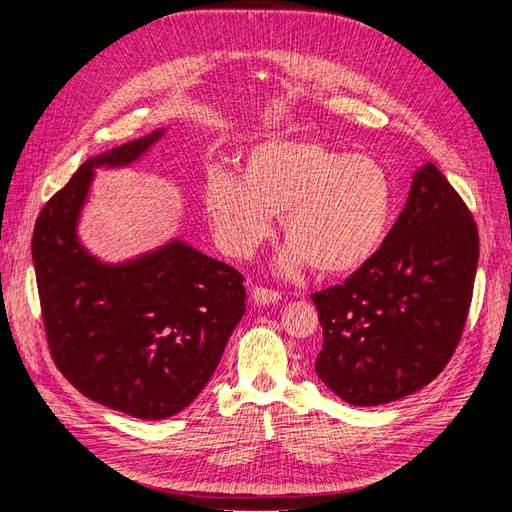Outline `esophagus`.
I'll return each instance as SVG.
<instances>
[{
    "label": "esophagus",
    "mask_w": 512,
    "mask_h": 512,
    "mask_svg": "<svg viewBox=\"0 0 512 512\" xmlns=\"http://www.w3.org/2000/svg\"><path fill=\"white\" fill-rule=\"evenodd\" d=\"M282 294L277 290H271V288H265V286H256L252 288V301L256 305H271L275 301H280Z\"/></svg>",
    "instance_id": "obj_1"
}]
</instances>
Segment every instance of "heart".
Masks as SVG:
<instances>
[{"label":"heart","mask_w":512,"mask_h":512,"mask_svg":"<svg viewBox=\"0 0 512 512\" xmlns=\"http://www.w3.org/2000/svg\"><path fill=\"white\" fill-rule=\"evenodd\" d=\"M239 173H211L203 192L215 237L232 256H250L271 237V215H282L286 273L307 265L331 277L354 273L389 237L395 181L376 158L316 138H271L245 153Z\"/></svg>","instance_id":"obj_1"}]
</instances>
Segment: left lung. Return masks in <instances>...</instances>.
I'll return each mask as SVG.
<instances>
[{"label": "left lung", "instance_id": "8db88e82", "mask_svg": "<svg viewBox=\"0 0 512 512\" xmlns=\"http://www.w3.org/2000/svg\"><path fill=\"white\" fill-rule=\"evenodd\" d=\"M476 265L472 213L427 162L380 252L342 286L312 294L322 327L318 378L352 406L423 389L459 344Z\"/></svg>", "mask_w": 512, "mask_h": 512}]
</instances>
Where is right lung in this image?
Listing matches in <instances>:
<instances>
[{
  "instance_id": "right-lung-1",
  "label": "right lung",
  "mask_w": 512,
  "mask_h": 512,
  "mask_svg": "<svg viewBox=\"0 0 512 512\" xmlns=\"http://www.w3.org/2000/svg\"><path fill=\"white\" fill-rule=\"evenodd\" d=\"M160 130L83 162L36 220L32 256L46 342L85 397L145 421L188 408L245 312L243 275L181 241L102 265L76 239L96 166L138 160Z\"/></svg>"
}]
</instances>
